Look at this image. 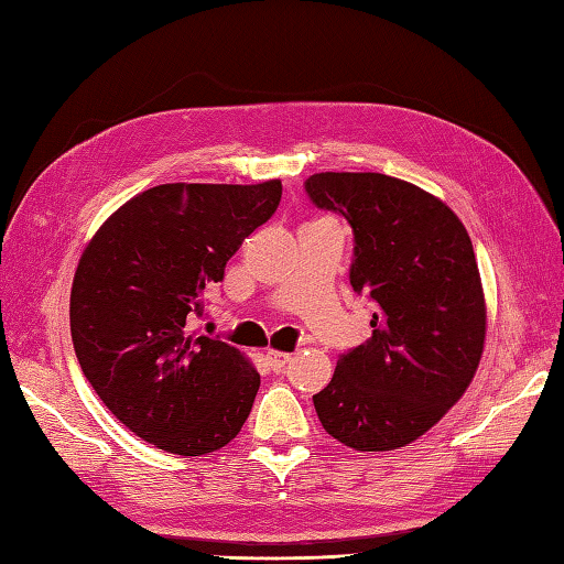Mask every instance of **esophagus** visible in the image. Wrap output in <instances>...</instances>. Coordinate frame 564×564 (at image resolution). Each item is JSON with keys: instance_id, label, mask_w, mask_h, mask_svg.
Here are the masks:
<instances>
[{"instance_id": "esophagus-1", "label": "esophagus", "mask_w": 564, "mask_h": 564, "mask_svg": "<svg viewBox=\"0 0 564 564\" xmlns=\"http://www.w3.org/2000/svg\"><path fill=\"white\" fill-rule=\"evenodd\" d=\"M263 358H267V364H269L273 370H281L285 364L291 361V354H285V351H275V349H269L267 354H263Z\"/></svg>"}]
</instances>
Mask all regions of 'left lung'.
Instances as JSON below:
<instances>
[{"instance_id":"8db88e82","label":"left lung","mask_w":564,"mask_h":564,"mask_svg":"<svg viewBox=\"0 0 564 564\" xmlns=\"http://www.w3.org/2000/svg\"><path fill=\"white\" fill-rule=\"evenodd\" d=\"M317 208L354 230L351 285L380 305L373 337L339 356L313 402L329 436L354 451H394L424 436L470 388L487 334L475 249L446 203L378 172L305 182Z\"/></svg>"}]
</instances>
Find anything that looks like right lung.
<instances>
[{
	"label": "right lung",
	"mask_w": 564,
	"mask_h": 564,
	"mask_svg": "<svg viewBox=\"0 0 564 564\" xmlns=\"http://www.w3.org/2000/svg\"><path fill=\"white\" fill-rule=\"evenodd\" d=\"M281 178L160 184L126 200L84 247L69 293L77 361L109 412L174 455L227 446L254 404L259 373L191 329L208 285L267 223Z\"/></svg>",
	"instance_id": "1"
}]
</instances>
